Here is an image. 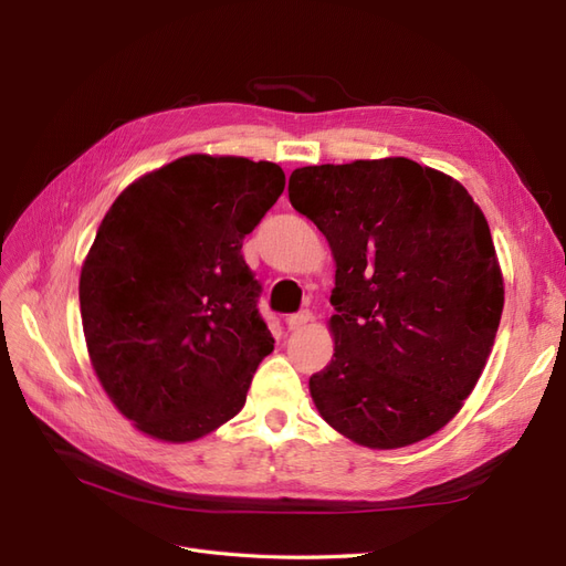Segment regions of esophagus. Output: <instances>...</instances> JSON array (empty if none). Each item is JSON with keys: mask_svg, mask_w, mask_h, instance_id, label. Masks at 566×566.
I'll return each mask as SVG.
<instances>
[{"mask_svg": "<svg viewBox=\"0 0 566 566\" xmlns=\"http://www.w3.org/2000/svg\"><path fill=\"white\" fill-rule=\"evenodd\" d=\"M314 316L310 312H300V314H293L287 318V331H302L306 323H310Z\"/></svg>", "mask_w": 566, "mask_h": 566, "instance_id": "34e87169", "label": "esophagus"}]
</instances>
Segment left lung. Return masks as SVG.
Returning <instances> with one entry per match:
<instances>
[{
    "label": "left lung",
    "instance_id": "left-lung-1",
    "mask_svg": "<svg viewBox=\"0 0 566 566\" xmlns=\"http://www.w3.org/2000/svg\"><path fill=\"white\" fill-rule=\"evenodd\" d=\"M287 196L335 260V354L310 378L321 418L368 449L432 437L470 397L503 314L484 212L408 158L300 167Z\"/></svg>",
    "mask_w": 566,
    "mask_h": 566
}]
</instances>
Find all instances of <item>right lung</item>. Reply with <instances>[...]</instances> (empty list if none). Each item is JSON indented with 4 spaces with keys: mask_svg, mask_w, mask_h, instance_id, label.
I'll list each match as a JSON object with an SVG mask.
<instances>
[{
    "mask_svg": "<svg viewBox=\"0 0 566 566\" xmlns=\"http://www.w3.org/2000/svg\"><path fill=\"white\" fill-rule=\"evenodd\" d=\"M283 188L276 163L193 153L132 181L101 221L80 273L84 339L146 437L196 441L245 406L273 337L241 248Z\"/></svg>",
    "mask_w": 566,
    "mask_h": 566,
    "instance_id": "right-lung-1",
    "label": "right lung"
}]
</instances>
